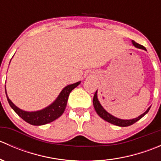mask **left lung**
I'll use <instances>...</instances> for the list:
<instances>
[{"label":"left lung","instance_id":"8db88e82","mask_svg":"<svg viewBox=\"0 0 161 161\" xmlns=\"http://www.w3.org/2000/svg\"><path fill=\"white\" fill-rule=\"evenodd\" d=\"M132 43H133V45L136 47L140 48V49L147 50L146 47H144L142 45H140V44H139V43H136L134 40H132ZM93 106H94V108H95L96 111H97V113L98 114V115L100 117V118H103V120L107 121L108 122L111 123V124L115 125L121 126V127H126V126H129V125H133L134 123H136V121H139V119H141V118H142V117L146 114L148 113V111H150V108L147 110V111L144 112L142 114H141L140 116L138 117V118H134V119H131V120L119 119V118H115V117L112 116L111 114H110L108 112H107L104 109H103V107L100 105V102L98 101V99H97V91H96L95 94H94V96H93Z\"/></svg>","mask_w":161,"mask_h":161}]
</instances>
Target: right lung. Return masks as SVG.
Masks as SVG:
<instances>
[{
    "label": "right lung",
    "mask_w": 161,
    "mask_h": 161,
    "mask_svg": "<svg viewBox=\"0 0 161 161\" xmlns=\"http://www.w3.org/2000/svg\"><path fill=\"white\" fill-rule=\"evenodd\" d=\"M79 83H80V82H78L76 83L71 84V85H69L66 87H64L63 90L61 92L60 95L58 96L57 100L52 104H50L47 108L39 111L27 112L22 111V110L17 108L9 100L8 97L7 96V93H6V97H7L8 101V103L10 104L11 108L24 121L30 123V125H46L47 123L52 122L54 120H56L57 118H59L64 113L66 105H67V101L68 99H69V94H70L71 90H74L76 86L79 85Z\"/></svg>",
    "instance_id": "right-lung-1"
}]
</instances>
